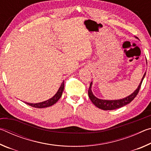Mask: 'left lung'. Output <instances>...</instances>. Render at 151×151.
Wrapping results in <instances>:
<instances>
[{
	"label": "left lung",
	"instance_id": "8db88e82",
	"mask_svg": "<svg viewBox=\"0 0 151 151\" xmlns=\"http://www.w3.org/2000/svg\"><path fill=\"white\" fill-rule=\"evenodd\" d=\"M145 74L146 73H145V75H143V77L142 78L141 81H140V85H139L138 88H137V90L135 91L133 93L131 94V95H129V96L126 97V98L120 99V100H114V101L102 100V99H99L98 98H96V96H94L93 95V94L91 91L92 83L90 84V86H89V88L88 91L89 98H90L91 101H92V103H93L94 105L101 109L105 110V111H110V110H114V109L121 108V107L127 105V104L131 103V102L133 100L135 97L137 96V95L139 92L140 86H141L143 79H144V78H145Z\"/></svg>",
	"mask_w": 151,
	"mask_h": 151
}]
</instances>
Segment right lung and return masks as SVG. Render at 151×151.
<instances>
[{
	"label": "right lung",
	"mask_w": 151,
	"mask_h": 151,
	"mask_svg": "<svg viewBox=\"0 0 151 151\" xmlns=\"http://www.w3.org/2000/svg\"><path fill=\"white\" fill-rule=\"evenodd\" d=\"M64 82H63V83L61 84L60 87L58 89V91H57V93H56L55 95L52 97V98L48 99V100L42 102V103H26V104H27L28 105H29L30 106L32 107H35V108H39V109H41V108H45V107H48L50 106H52L53 104H55L59 100V99L62 96L63 92L64 90Z\"/></svg>",
	"instance_id": "obj_1"
}]
</instances>
